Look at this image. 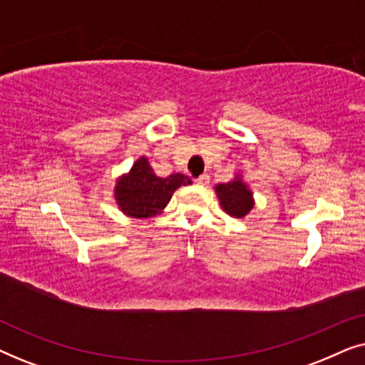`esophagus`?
<instances>
[{"label": "esophagus", "instance_id": "esophagus-1", "mask_svg": "<svg viewBox=\"0 0 365 365\" xmlns=\"http://www.w3.org/2000/svg\"><path fill=\"white\" fill-rule=\"evenodd\" d=\"M194 181H196L199 186H206V184L209 182V176H207V174H201V176L194 179Z\"/></svg>", "mask_w": 365, "mask_h": 365}]
</instances>
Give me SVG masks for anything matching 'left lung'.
Masks as SVG:
<instances>
[{
	"instance_id": "8db88e82",
	"label": "left lung",
	"mask_w": 365,
	"mask_h": 365,
	"mask_svg": "<svg viewBox=\"0 0 365 365\" xmlns=\"http://www.w3.org/2000/svg\"><path fill=\"white\" fill-rule=\"evenodd\" d=\"M214 189H216L222 211L227 212L229 216L241 219L247 216L249 211L254 207L252 191L242 181L241 174H237L232 181L217 184V186H214Z\"/></svg>"
}]
</instances>
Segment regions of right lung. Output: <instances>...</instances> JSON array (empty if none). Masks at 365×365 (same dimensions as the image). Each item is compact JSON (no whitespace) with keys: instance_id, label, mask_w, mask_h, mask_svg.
<instances>
[{"instance_id":"add662e5","label":"right lung","mask_w":365,"mask_h":365,"mask_svg":"<svg viewBox=\"0 0 365 365\" xmlns=\"http://www.w3.org/2000/svg\"><path fill=\"white\" fill-rule=\"evenodd\" d=\"M192 181L184 174H171L159 178L148 158H139L129 173L118 178L114 186V199L119 211L129 217L148 219L161 214L171 201L174 191Z\"/></svg>"}]
</instances>
